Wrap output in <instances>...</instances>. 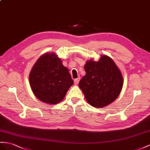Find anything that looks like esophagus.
I'll use <instances>...</instances> for the list:
<instances>
[{"label":"esophagus","mask_w":150,"mask_h":150,"mask_svg":"<svg viewBox=\"0 0 150 150\" xmlns=\"http://www.w3.org/2000/svg\"><path fill=\"white\" fill-rule=\"evenodd\" d=\"M80 78H77V79H75V80H74V82H75V85H77V84H78V83H79V81H80Z\"/></svg>","instance_id":"obj_1"}]
</instances>
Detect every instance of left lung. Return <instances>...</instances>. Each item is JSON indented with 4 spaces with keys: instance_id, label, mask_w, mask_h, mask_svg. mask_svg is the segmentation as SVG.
<instances>
[{
    "instance_id": "obj_1",
    "label": "left lung",
    "mask_w": 150,
    "mask_h": 150,
    "mask_svg": "<svg viewBox=\"0 0 150 150\" xmlns=\"http://www.w3.org/2000/svg\"><path fill=\"white\" fill-rule=\"evenodd\" d=\"M84 69L86 74L79 86L89 104L103 108L113 103L124 84L122 73L114 61L108 56L101 55L98 61H87Z\"/></svg>"
}]
</instances>
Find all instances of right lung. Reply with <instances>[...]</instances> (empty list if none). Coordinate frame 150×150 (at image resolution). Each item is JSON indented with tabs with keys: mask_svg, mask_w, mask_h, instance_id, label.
<instances>
[{
	"mask_svg": "<svg viewBox=\"0 0 150 150\" xmlns=\"http://www.w3.org/2000/svg\"><path fill=\"white\" fill-rule=\"evenodd\" d=\"M29 82L34 95L49 105L61 102L74 84L69 70L54 52L42 54L33 65Z\"/></svg>",
	"mask_w": 150,
	"mask_h": 150,
	"instance_id": "add662e5",
	"label": "right lung"
}]
</instances>
